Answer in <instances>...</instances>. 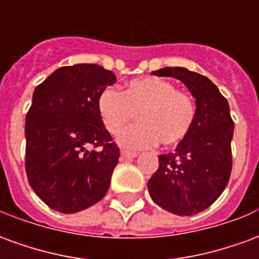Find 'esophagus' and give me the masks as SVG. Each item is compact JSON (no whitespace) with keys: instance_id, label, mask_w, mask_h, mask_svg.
<instances>
[{"instance_id":"1","label":"esophagus","mask_w":259,"mask_h":259,"mask_svg":"<svg viewBox=\"0 0 259 259\" xmlns=\"http://www.w3.org/2000/svg\"><path fill=\"white\" fill-rule=\"evenodd\" d=\"M120 157H122V159H132V158L137 157V154L133 151H127V150H122Z\"/></svg>"}]
</instances>
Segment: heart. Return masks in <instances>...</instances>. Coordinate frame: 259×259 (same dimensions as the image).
<instances>
[{
    "label": "heart",
    "instance_id": "obj_1",
    "mask_svg": "<svg viewBox=\"0 0 259 259\" xmlns=\"http://www.w3.org/2000/svg\"><path fill=\"white\" fill-rule=\"evenodd\" d=\"M97 111L104 127L119 135L136 113L139 123L119 136L120 146L150 148L158 141L163 147L178 146L190 133L195 120L194 98L175 90L169 80L147 76L129 81L122 93L107 89L98 97Z\"/></svg>",
    "mask_w": 259,
    "mask_h": 259
}]
</instances>
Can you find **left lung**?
I'll use <instances>...</instances> for the list:
<instances>
[{"label": "left lung", "instance_id": "left-lung-1", "mask_svg": "<svg viewBox=\"0 0 259 259\" xmlns=\"http://www.w3.org/2000/svg\"><path fill=\"white\" fill-rule=\"evenodd\" d=\"M180 80L195 98L190 133L174 152L159 155V168L148 180L152 201L182 217H190L215 202L232 172L234 123L226 98L211 80L186 68L152 72Z\"/></svg>", "mask_w": 259, "mask_h": 259}]
</instances>
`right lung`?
Segmentation results:
<instances>
[{"mask_svg":"<svg viewBox=\"0 0 259 259\" xmlns=\"http://www.w3.org/2000/svg\"><path fill=\"white\" fill-rule=\"evenodd\" d=\"M116 76L96 64L62 66L33 93L26 115V174L50 208L74 213L107 194L119 148L97 101ZM89 145L97 150H87Z\"/></svg>","mask_w":259,"mask_h":259,"instance_id":"obj_1","label":"right lung"}]
</instances>
